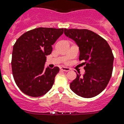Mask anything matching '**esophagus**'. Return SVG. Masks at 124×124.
<instances>
[{
	"instance_id": "esophagus-1",
	"label": "esophagus",
	"mask_w": 124,
	"mask_h": 124,
	"mask_svg": "<svg viewBox=\"0 0 124 124\" xmlns=\"http://www.w3.org/2000/svg\"><path fill=\"white\" fill-rule=\"evenodd\" d=\"M60 70H62V71H64V72H68V71H70V68H68V67H61L60 68Z\"/></svg>"
}]
</instances>
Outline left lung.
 Listing matches in <instances>:
<instances>
[{
  "label": "left lung",
  "instance_id": "left-lung-1",
  "mask_svg": "<svg viewBox=\"0 0 124 124\" xmlns=\"http://www.w3.org/2000/svg\"><path fill=\"white\" fill-rule=\"evenodd\" d=\"M67 37L79 47V60L83 61L85 73L70 83V88L78 95L92 98L106 88L113 72L114 56L111 48L103 38L88 29H64Z\"/></svg>",
  "mask_w": 124,
  "mask_h": 124
}]
</instances>
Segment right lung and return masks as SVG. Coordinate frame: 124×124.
Masks as SVG:
<instances>
[{
    "instance_id": "add662e5",
    "label": "right lung",
    "mask_w": 124,
    "mask_h": 124,
    "mask_svg": "<svg viewBox=\"0 0 124 124\" xmlns=\"http://www.w3.org/2000/svg\"><path fill=\"white\" fill-rule=\"evenodd\" d=\"M63 29L39 27L25 32L13 49L11 67L17 86L27 95L38 97L52 88L59 67L45 69L46 56L52 45L63 33Z\"/></svg>"
}]
</instances>
